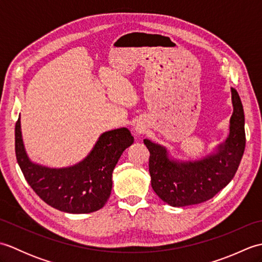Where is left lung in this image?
<instances>
[{
    "label": "left lung",
    "instance_id": "obj_1",
    "mask_svg": "<svg viewBox=\"0 0 262 262\" xmlns=\"http://www.w3.org/2000/svg\"><path fill=\"white\" fill-rule=\"evenodd\" d=\"M231 92L230 135L215 153L197 161L180 162L170 159L165 147L144 140L149 151L151 185L164 203L173 207L204 203L229 185L236 173L246 147V132L240 96L233 88Z\"/></svg>",
    "mask_w": 262,
    "mask_h": 262
}]
</instances>
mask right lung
I'll return each instance as SVG.
<instances>
[{
  "instance_id": "1",
  "label": "right lung",
  "mask_w": 262,
  "mask_h": 262,
  "mask_svg": "<svg viewBox=\"0 0 262 262\" xmlns=\"http://www.w3.org/2000/svg\"><path fill=\"white\" fill-rule=\"evenodd\" d=\"M133 143L134 137L125 127L105 132L81 162L52 169L31 162L22 141L20 117L15 124V157L25 179L46 204L71 214L92 213L103 207L113 188L115 166Z\"/></svg>"
}]
</instances>
